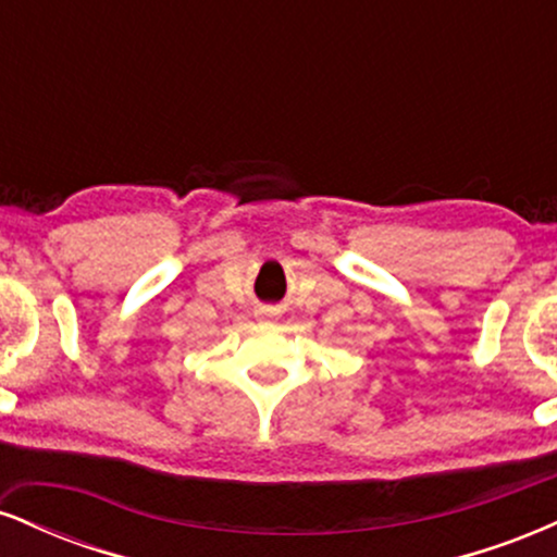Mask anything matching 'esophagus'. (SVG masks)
I'll use <instances>...</instances> for the list:
<instances>
[{"mask_svg": "<svg viewBox=\"0 0 557 557\" xmlns=\"http://www.w3.org/2000/svg\"><path fill=\"white\" fill-rule=\"evenodd\" d=\"M274 317H277V314H274L272 309H261L259 311V319H264V322H270V319H274Z\"/></svg>", "mask_w": 557, "mask_h": 557, "instance_id": "esophagus-1", "label": "esophagus"}]
</instances>
